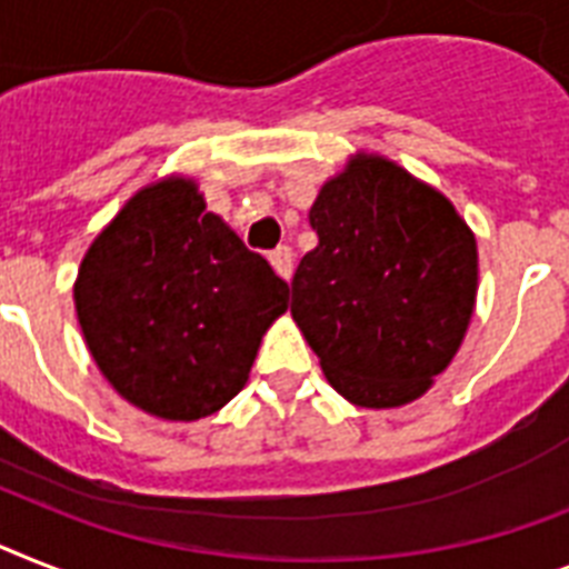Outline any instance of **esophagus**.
<instances>
[{"label":"esophagus","mask_w":569,"mask_h":569,"mask_svg":"<svg viewBox=\"0 0 569 569\" xmlns=\"http://www.w3.org/2000/svg\"><path fill=\"white\" fill-rule=\"evenodd\" d=\"M270 264H273V270L281 279H290V273H293V250L290 247H276L270 252Z\"/></svg>","instance_id":"obj_1"}]
</instances>
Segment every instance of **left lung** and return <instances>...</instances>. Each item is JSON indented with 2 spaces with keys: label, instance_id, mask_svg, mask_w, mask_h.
Wrapping results in <instances>:
<instances>
[{
  "label": "left lung",
  "instance_id": "1",
  "mask_svg": "<svg viewBox=\"0 0 569 569\" xmlns=\"http://www.w3.org/2000/svg\"><path fill=\"white\" fill-rule=\"evenodd\" d=\"M296 326L328 383L358 407L425 396L457 355L477 299V241L457 209L396 162L351 159L311 206Z\"/></svg>",
  "mask_w": 569,
  "mask_h": 569
}]
</instances>
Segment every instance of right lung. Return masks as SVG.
<instances>
[{"mask_svg":"<svg viewBox=\"0 0 569 569\" xmlns=\"http://www.w3.org/2000/svg\"><path fill=\"white\" fill-rule=\"evenodd\" d=\"M288 293L267 258L206 211L194 182L166 180L130 197L92 241L74 308L121 398L194 421L241 392Z\"/></svg>","mask_w":569,"mask_h":569,"instance_id":"1","label":"right lung"}]
</instances>
